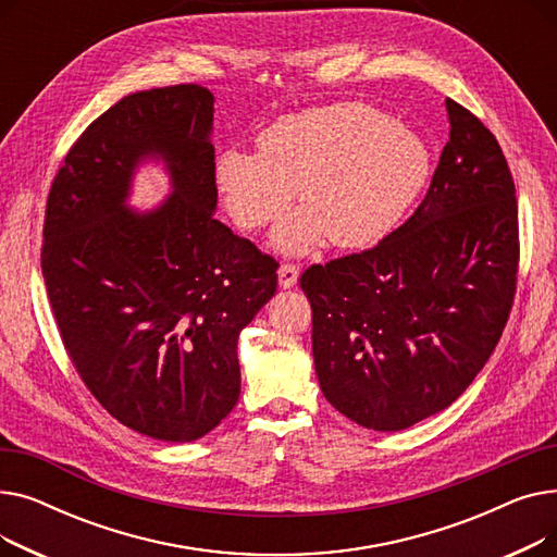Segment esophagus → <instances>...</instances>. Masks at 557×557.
Returning <instances> with one entry per match:
<instances>
[{
    "label": "esophagus",
    "mask_w": 557,
    "mask_h": 557,
    "mask_svg": "<svg viewBox=\"0 0 557 557\" xmlns=\"http://www.w3.org/2000/svg\"><path fill=\"white\" fill-rule=\"evenodd\" d=\"M280 286L282 288H290V286H296L298 284V277H300V267L298 263H290V261H286V263H282L280 267Z\"/></svg>",
    "instance_id": "obj_1"
}]
</instances>
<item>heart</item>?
Instances as JSON below:
<instances>
[{
	"mask_svg": "<svg viewBox=\"0 0 557 557\" xmlns=\"http://www.w3.org/2000/svg\"><path fill=\"white\" fill-rule=\"evenodd\" d=\"M257 144L259 153H221L216 185L227 214L248 230L277 219L298 187L305 210L275 232L286 252H305L325 237L336 248L382 242L431 166L416 131L359 101L284 114Z\"/></svg>",
	"mask_w": 557,
	"mask_h": 557,
	"instance_id": "heart-1",
	"label": "heart"
}]
</instances>
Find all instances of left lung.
Listing matches in <instances>:
<instances>
[{
    "label": "left lung",
    "mask_w": 557,
    "mask_h": 557,
    "mask_svg": "<svg viewBox=\"0 0 557 557\" xmlns=\"http://www.w3.org/2000/svg\"><path fill=\"white\" fill-rule=\"evenodd\" d=\"M426 196L374 248L313 263V363L327 401L374 431L443 411L499 343L517 290L519 212L499 141L454 99Z\"/></svg>",
    "instance_id": "left-lung-1"
}]
</instances>
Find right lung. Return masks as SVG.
Listing matches in <instances>:
<instances>
[{
  "label": "right lung",
  "mask_w": 557,
  "mask_h": 557,
  "mask_svg": "<svg viewBox=\"0 0 557 557\" xmlns=\"http://www.w3.org/2000/svg\"><path fill=\"white\" fill-rule=\"evenodd\" d=\"M214 95L183 83L116 101L72 144L49 189L42 275L65 352L106 411L164 443L210 433L239 399L242 330L277 261L214 219ZM162 157L174 194L137 215L134 166Z\"/></svg>",
  "instance_id": "right-lung-1"
}]
</instances>
